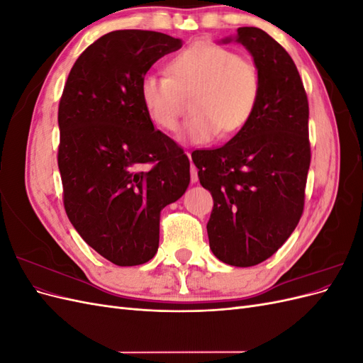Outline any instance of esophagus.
Listing matches in <instances>:
<instances>
[{
    "label": "esophagus",
    "instance_id": "esophagus-1",
    "mask_svg": "<svg viewBox=\"0 0 363 363\" xmlns=\"http://www.w3.org/2000/svg\"><path fill=\"white\" fill-rule=\"evenodd\" d=\"M188 156H189V159H191V182H192V183H196V182H199V171H196L195 164L192 163L191 155H188Z\"/></svg>",
    "mask_w": 363,
    "mask_h": 363
}]
</instances>
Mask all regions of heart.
I'll list each match as a JSON object with an SVG mask.
<instances>
[{"mask_svg":"<svg viewBox=\"0 0 363 363\" xmlns=\"http://www.w3.org/2000/svg\"><path fill=\"white\" fill-rule=\"evenodd\" d=\"M167 74L147 72L139 83V98L151 123L164 131L179 125L182 94L194 91L192 115L180 139L208 144L219 135L230 138L242 130L256 112L260 79L255 65L238 52L200 40L169 60Z\"/></svg>","mask_w":363,"mask_h":363,"instance_id":"b5f03b06","label":"heart"}]
</instances>
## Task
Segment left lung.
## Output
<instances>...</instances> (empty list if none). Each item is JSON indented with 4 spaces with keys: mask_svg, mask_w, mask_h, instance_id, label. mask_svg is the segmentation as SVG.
I'll return each mask as SVG.
<instances>
[{
    "mask_svg": "<svg viewBox=\"0 0 363 363\" xmlns=\"http://www.w3.org/2000/svg\"><path fill=\"white\" fill-rule=\"evenodd\" d=\"M238 42L250 51L260 96L250 123L216 150H196L192 160L213 196L208 245L227 265L255 267L292 235L304 208L311 167L309 103L294 60L256 27H240Z\"/></svg>",
    "mask_w": 363,
    "mask_h": 363,
    "instance_id": "obj_1",
    "label": "left lung"
}]
</instances>
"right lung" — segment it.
Returning a JSON list of instances; mask_svg holds the SVG:
<instances>
[{"label":"right lung","mask_w":363,"mask_h":363,"mask_svg":"<svg viewBox=\"0 0 363 363\" xmlns=\"http://www.w3.org/2000/svg\"><path fill=\"white\" fill-rule=\"evenodd\" d=\"M182 45L157 31L107 33L80 54L60 98L65 211L84 242L118 267L155 257L160 211L191 182L188 156L155 128L139 98L142 77Z\"/></svg>","instance_id":"1"}]
</instances>
